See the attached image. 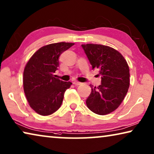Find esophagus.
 <instances>
[{
  "mask_svg": "<svg viewBox=\"0 0 154 154\" xmlns=\"http://www.w3.org/2000/svg\"><path fill=\"white\" fill-rule=\"evenodd\" d=\"M73 84H75V86H79V85H81L82 83L81 82H79L77 81H75V82H73Z\"/></svg>",
  "mask_w": 154,
  "mask_h": 154,
  "instance_id": "obj_1",
  "label": "esophagus"
}]
</instances>
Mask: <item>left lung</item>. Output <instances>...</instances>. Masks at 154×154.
Returning a JSON list of instances; mask_svg holds the SVG:
<instances>
[{"label":"left lung","instance_id":"1","mask_svg":"<svg viewBox=\"0 0 154 154\" xmlns=\"http://www.w3.org/2000/svg\"><path fill=\"white\" fill-rule=\"evenodd\" d=\"M93 69L99 70L101 84L96 88L90 85L91 93L86 100L89 109L104 116L120 106L129 87V68L120 52L106 45H82Z\"/></svg>","mask_w":154,"mask_h":154}]
</instances>
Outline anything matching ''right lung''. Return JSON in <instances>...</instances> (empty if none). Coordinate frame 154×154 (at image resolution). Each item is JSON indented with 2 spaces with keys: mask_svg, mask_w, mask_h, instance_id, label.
Masks as SVG:
<instances>
[{
  "mask_svg": "<svg viewBox=\"0 0 154 154\" xmlns=\"http://www.w3.org/2000/svg\"><path fill=\"white\" fill-rule=\"evenodd\" d=\"M74 45L56 43L45 45L34 53L25 67L23 89L29 106L41 116H49L60 108L66 91L72 83L54 77L61 54Z\"/></svg>",
  "mask_w": 154,
  "mask_h": 154,
  "instance_id": "1",
  "label": "right lung"
}]
</instances>
